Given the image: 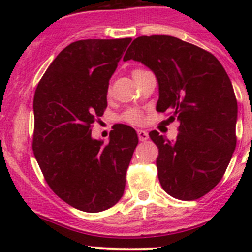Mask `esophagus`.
Instances as JSON below:
<instances>
[{
	"label": "esophagus",
	"mask_w": 252,
	"mask_h": 252,
	"mask_svg": "<svg viewBox=\"0 0 252 252\" xmlns=\"http://www.w3.org/2000/svg\"><path fill=\"white\" fill-rule=\"evenodd\" d=\"M138 136L140 141H146L147 139H149V134L145 130H138Z\"/></svg>",
	"instance_id": "esophagus-1"
}]
</instances>
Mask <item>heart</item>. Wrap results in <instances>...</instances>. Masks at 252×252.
<instances>
[{
  "instance_id": "heart-1",
  "label": "heart",
  "mask_w": 252,
  "mask_h": 252,
  "mask_svg": "<svg viewBox=\"0 0 252 252\" xmlns=\"http://www.w3.org/2000/svg\"><path fill=\"white\" fill-rule=\"evenodd\" d=\"M142 72H144L142 69H134L133 73H131V75H133V78H134V77H136L138 74H140V73H142ZM122 119H123L124 122H126V123L133 124V126H139V124H141V122H142V114L139 110L130 108V110L124 112L123 116H122Z\"/></svg>"
}]
</instances>
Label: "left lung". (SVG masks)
I'll return each instance as SVG.
<instances>
[{
  "label": "left lung",
  "mask_w": 252,
  "mask_h": 252,
  "mask_svg": "<svg viewBox=\"0 0 252 252\" xmlns=\"http://www.w3.org/2000/svg\"><path fill=\"white\" fill-rule=\"evenodd\" d=\"M149 67L158 81L157 112L179 122L175 140L158 131V179L175 199L197 200L225 173L235 150L238 103L232 81L220 61L204 48L168 35L139 36L123 61Z\"/></svg>",
  "instance_id": "1"
}]
</instances>
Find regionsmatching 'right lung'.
I'll list each match as a JSON object with an SVG mask.
<instances>
[{"label":"right lung","instance_id":"obj_1","mask_svg":"<svg viewBox=\"0 0 252 252\" xmlns=\"http://www.w3.org/2000/svg\"><path fill=\"white\" fill-rule=\"evenodd\" d=\"M130 41L72 42L35 90V158L52 191L84 212H101L121 200L139 142L136 131L126 124L111 130L107 144L91 138L93 123L107 107L110 79Z\"/></svg>","mask_w":252,"mask_h":252}]
</instances>
